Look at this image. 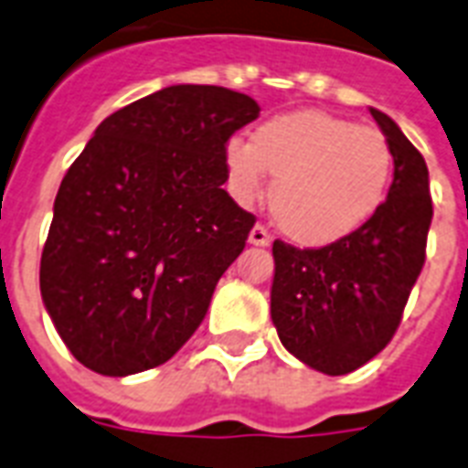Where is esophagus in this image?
Listing matches in <instances>:
<instances>
[{"label": "esophagus", "mask_w": 468, "mask_h": 468, "mask_svg": "<svg viewBox=\"0 0 468 468\" xmlns=\"http://www.w3.org/2000/svg\"><path fill=\"white\" fill-rule=\"evenodd\" d=\"M249 241H251L253 246H268L271 244V234H268V229L263 224H256L251 229V234H249Z\"/></svg>", "instance_id": "obj_1"}]
</instances>
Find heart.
Instances as JSON below:
<instances>
[{
	"mask_svg": "<svg viewBox=\"0 0 468 468\" xmlns=\"http://www.w3.org/2000/svg\"><path fill=\"white\" fill-rule=\"evenodd\" d=\"M231 185L253 200L273 176L268 205L285 237L327 246L358 231L390 190L393 148L378 129L327 112L305 110L263 122L251 141L224 151Z\"/></svg>",
	"mask_w": 468,
	"mask_h": 468,
	"instance_id": "1",
	"label": "heart"
}]
</instances>
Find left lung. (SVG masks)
<instances>
[{"instance_id":"8db88e82","label":"left lung","mask_w":468,"mask_h":468,"mask_svg":"<svg viewBox=\"0 0 468 468\" xmlns=\"http://www.w3.org/2000/svg\"><path fill=\"white\" fill-rule=\"evenodd\" d=\"M396 158L381 209L320 249L275 239L271 317L292 356L344 376L388 346L425 266L432 197L425 158L388 114L371 110Z\"/></svg>"}]
</instances>
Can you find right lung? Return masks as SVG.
Returning a JSON list of instances; mask_svg holds the SVG:
<instances>
[{
  "instance_id": "obj_1",
  "label": "right lung",
  "mask_w": 468,
  "mask_h": 468,
  "mask_svg": "<svg viewBox=\"0 0 468 468\" xmlns=\"http://www.w3.org/2000/svg\"><path fill=\"white\" fill-rule=\"evenodd\" d=\"M259 112L227 87L173 85L97 126L41 253L43 305L80 364L146 371L200 327L256 222L222 185L231 133Z\"/></svg>"
}]
</instances>
